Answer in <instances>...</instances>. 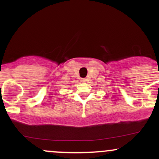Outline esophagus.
<instances>
[{"mask_svg":"<svg viewBox=\"0 0 159 159\" xmlns=\"http://www.w3.org/2000/svg\"><path fill=\"white\" fill-rule=\"evenodd\" d=\"M81 81L82 82H86V81H87V79H86V78H82Z\"/></svg>","mask_w":159,"mask_h":159,"instance_id":"1","label":"esophagus"}]
</instances>
